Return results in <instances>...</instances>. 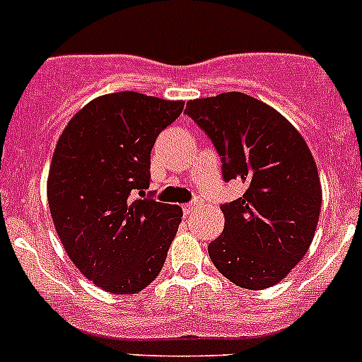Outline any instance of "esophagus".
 <instances>
[{
	"label": "esophagus",
	"instance_id": "1",
	"mask_svg": "<svg viewBox=\"0 0 362 362\" xmlns=\"http://www.w3.org/2000/svg\"><path fill=\"white\" fill-rule=\"evenodd\" d=\"M197 209H199V204H197V203H187V204H183V212H185V214H194Z\"/></svg>",
	"mask_w": 362,
	"mask_h": 362
}]
</instances>
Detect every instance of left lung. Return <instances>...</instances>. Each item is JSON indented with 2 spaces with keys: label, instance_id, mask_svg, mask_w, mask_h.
<instances>
[{
  "label": "left lung",
  "instance_id": "8db88e82",
  "mask_svg": "<svg viewBox=\"0 0 362 362\" xmlns=\"http://www.w3.org/2000/svg\"><path fill=\"white\" fill-rule=\"evenodd\" d=\"M188 117L212 139L223 179H241L239 199L221 204L225 228L209 245L214 267L233 284L263 290L305 257L321 212L317 165L288 119L241 92L188 101Z\"/></svg>",
  "mask_w": 362,
  "mask_h": 362
}]
</instances>
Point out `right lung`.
<instances>
[{"label": "right lung", "mask_w": 362, "mask_h": 362, "mask_svg": "<svg viewBox=\"0 0 362 362\" xmlns=\"http://www.w3.org/2000/svg\"><path fill=\"white\" fill-rule=\"evenodd\" d=\"M183 107L137 92L101 95L57 139L47 183L54 226L70 261L107 292L137 293L165 264L183 210L145 190L153 143Z\"/></svg>", "instance_id": "obj_1"}]
</instances>
